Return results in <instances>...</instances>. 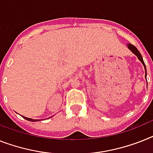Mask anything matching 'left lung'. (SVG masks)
<instances>
[{
	"mask_svg": "<svg viewBox=\"0 0 153 153\" xmlns=\"http://www.w3.org/2000/svg\"><path fill=\"white\" fill-rule=\"evenodd\" d=\"M128 48L133 53H134L135 56H137V57H138V59L141 62H142V64L143 65V66H144L145 68V71H146V65H145V63H144V61H143V58H142V55H141V53H140L139 51H138V49L136 48L134 46H133L132 44H131V43H128Z\"/></svg>",
	"mask_w": 153,
	"mask_h": 153,
	"instance_id": "8db88e82",
	"label": "left lung"
}]
</instances>
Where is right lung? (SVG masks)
I'll return each instance as SVG.
<instances>
[{"instance_id": "1", "label": "right lung", "mask_w": 153, "mask_h": 153, "mask_svg": "<svg viewBox=\"0 0 153 153\" xmlns=\"http://www.w3.org/2000/svg\"><path fill=\"white\" fill-rule=\"evenodd\" d=\"M23 117V118H25V120H29V121H39V120H34V119H32V118H29V117H24V116H22ZM53 117V116H52Z\"/></svg>"}]
</instances>
